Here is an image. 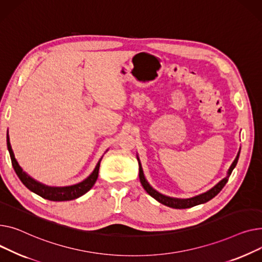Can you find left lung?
<instances>
[{
	"label": "left lung",
	"instance_id": "8db88e82",
	"mask_svg": "<svg viewBox=\"0 0 262 262\" xmlns=\"http://www.w3.org/2000/svg\"><path fill=\"white\" fill-rule=\"evenodd\" d=\"M239 155H240V151L238 152V155L235 159V161L233 162L232 166L229 167V170H228V173H227V177L224 178L222 181H220L216 186L212 187L210 190H208L207 192L205 193H202L200 195H196V196H193V198H190V199H174V198H170V196H166L160 192H158L157 190L153 189L150 185L149 183L146 181L145 177H144V172H143V169H142V165L141 163L138 162V164H140V181L142 183V185L144 187V189L152 196L155 198L157 201H159L160 203L168 206V207H171V208H176V209H184V208H190L192 206H195V205H199V204H202V203H206L207 201H209V200H211L213 196H216L221 190L222 188L225 186V184L227 183L228 181V178L230 176V173H232L233 169L235 168V166L237 165V162H238V159H239Z\"/></svg>",
	"mask_w": 262,
	"mask_h": 262
}]
</instances>
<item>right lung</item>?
I'll list each match as a JSON object with an SVG mask.
<instances>
[{
	"mask_svg": "<svg viewBox=\"0 0 262 262\" xmlns=\"http://www.w3.org/2000/svg\"><path fill=\"white\" fill-rule=\"evenodd\" d=\"M7 148L10 155L11 159V164L14 169L15 173L19 177L21 182L24 184V185L30 190L38 195L42 196L43 199L50 200V201H70V200H74L83 195L85 192H88L93 185L95 184L97 178H98V171H99V166H100V161L97 163L94 171L90 174L84 181H82L79 184H76V185L73 186H67V187H50L43 185V184L37 182L33 178H30L28 174H26L23 169L20 167L18 164L17 160L14 158L13 151L10 146L9 142V136L7 134Z\"/></svg>",
	"mask_w": 262,
	"mask_h": 262,
	"instance_id": "1",
	"label": "right lung"
}]
</instances>
